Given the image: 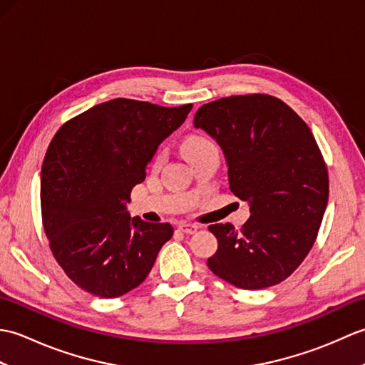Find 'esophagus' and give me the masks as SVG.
Instances as JSON below:
<instances>
[{"label": "esophagus", "mask_w": 365, "mask_h": 365, "mask_svg": "<svg viewBox=\"0 0 365 365\" xmlns=\"http://www.w3.org/2000/svg\"><path fill=\"white\" fill-rule=\"evenodd\" d=\"M178 229H180L183 234L191 235V234H196L199 227L195 226V224H180V226H178Z\"/></svg>", "instance_id": "1"}]
</instances>
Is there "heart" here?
I'll return each instance as SVG.
<instances>
[{
	"label": "heart",
	"mask_w": 365,
	"mask_h": 365,
	"mask_svg": "<svg viewBox=\"0 0 365 365\" xmlns=\"http://www.w3.org/2000/svg\"><path fill=\"white\" fill-rule=\"evenodd\" d=\"M212 145H213V143H210V141H208V139H205V138L192 136V138H190V139H187V141H185V144H183V153H185V157L190 158V157H192V155H195V153L207 149V147H212ZM161 160H163V155L158 153L157 163H161Z\"/></svg>",
	"instance_id": "heart-1"
}]
</instances>
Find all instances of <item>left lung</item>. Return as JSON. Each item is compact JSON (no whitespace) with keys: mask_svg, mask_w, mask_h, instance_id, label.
Instances as JSON below:
<instances>
[{"mask_svg":"<svg viewBox=\"0 0 365 365\" xmlns=\"http://www.w3.org/2000/svg\"><path fill=\"white\" fill-rule=\"evenodd\" d=\"M195 127L221 147L229 188L251 212L240 232L229 222L208 227L218 238L208 268L245 290L282 282L311 251L328 205V169L312 131L265 94L202 105Z\"/></svg>","mask_w":365,"mask_h":365,"instance_id":"left-lung-1","label":"left lung"}]
</instances>
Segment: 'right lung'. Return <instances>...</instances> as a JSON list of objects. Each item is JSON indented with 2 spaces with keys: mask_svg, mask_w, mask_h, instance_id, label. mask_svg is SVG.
Segmentation results:
<instances>
[{
  "mask_svg": "<svg viewBox=\"0 0 365 365\" xmlns=\"http://www.w3.org/2000/svg\"><path fill=\"white\" fill-rule=\"evenodd\" d=\"M191 108L114 98L54 135L41 173L43 229L54 259L83 290L100 298L133 290L173 237L169 222L131 218L125 204Z\"/></svg>",
  "mask_w": 365,
  "mask_h": 365,
  "instance_id": "obj_1",
  "label": "right lung"
}]
</instances>
